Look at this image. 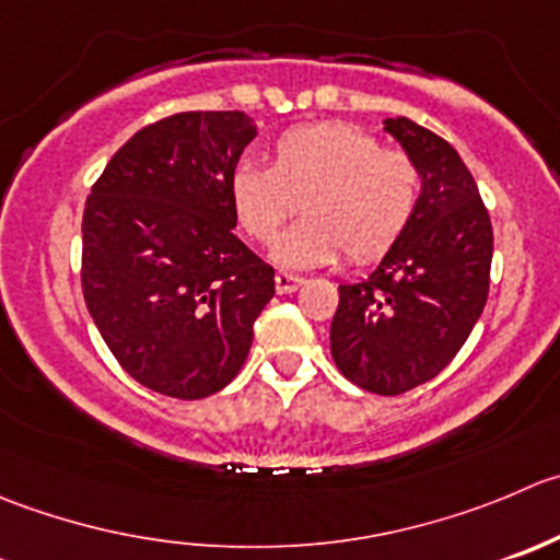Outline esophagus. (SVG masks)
<instances>
[{
	"label": "esophagus",
	"mask_w": 560,
	"mask_h": 560,
	"mask_svg": "<svg viewBox=\"0 0 560 560\" xmlns=\"http://www.w3.org/2000/svg\"><path fill=\"white\" fill-rule=\"evenodd\" d=\"M301 284H303L301 276L287 273V270H279V273H276V290H279L281 295H284V292H295Z\"/></svg>",
	"instance_id": "1"
}]
</instances>
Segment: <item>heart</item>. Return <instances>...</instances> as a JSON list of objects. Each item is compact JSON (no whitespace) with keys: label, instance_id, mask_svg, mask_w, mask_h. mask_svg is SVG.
Returning <instances> with one entry per match:
<instances>
[{"label":"heart","instance_id":"obj_1","mask_svg":"<svg viewBox=\"0 0 560 560\" xmlns=\"http://www.w3.org/2000/svg\"><path fill=\"white\" fill-rule=\"evenodd\" d=\"M230 199L237 226L262 246L281 235L301 202L306 219L273 248L276 262L325 265L341 248L350 262H372L410 226L421 170L355 125H301L276 139L270 166H235Z\"/></svg>","mask_w":560,"mask_h":560}]
</instances>
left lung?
I'll return each instance as SVG.
<instances>
[{
    "instance_id": "1",
    "label": "left lung",
    "mask_w": 560,
    "mask_h": 560,
    "mask_svg": "<svg viewBox=\"0 0 560 560\" xmlns=\"http://www.w3.org/2000/svg\"><path fill=\"white\" fill-rule=\"evenodd\" d=\"M385 130L421 170V199L377 270L339 284L330 355L358 388L396 396L438 377L468 341L490 295L492 224L446 139L407 117Z\"/></svg>"
}]
</instances>
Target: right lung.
Returning a JSON list of instances; mask_svg holds the SVG:
<instances>
[{
    "instance_id": "add662e5",
    "label": "right lung",
    "mask_w": 560,
    "mask_h": 560,
    "mask_svg": "<svg viewBox=\"0 0 560 560\" xmlns=\"http://www.w3.org/2000/svg\"><path fill=\"white\" fill-rule=\"evenodd\" d=\"M246 112H180L112 155L81 219V292L119 366L144 388L205 399L246 361L273 268L235 237L230 177Z\"/></svg>"
}]
</instances>
